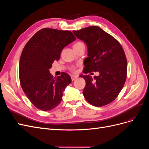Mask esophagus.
<instances>
[{
    "label": "esophagus",
    "mask_w": 149,
    "mask_h": 149,
    "mask_svg": "<svg viewBox=\"0 0 149 149\" xmlns=\"http://www.w3.org/2000/svg\"><path fill=\"white\" fill-rule=\"evenodd\" d=\"M71 80H72V81H74V80H75V79H76L78 78V76H77L72 75V76H71Z\"/></svg>",
    "instance_id": "1"
}]
</instances>
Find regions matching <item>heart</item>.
Masks as SVG:
<instances>
[{
	"label": "heart",
	"instance_id": "b5f03b06",
	"mask_svg": "<svg viewBox=\"0 0 149 149\" xmlns=\"http://www.w3.org/2000/svg\"><path fill=\"white\" fill-rule=\"evenodd\" d=\"M82 44H83V43L82 42H76V43H74V44L73 48L76 47H78V46L81 45H82ZM75 68H76V67H75V66H71V71H74V70H75Z\"/></svg>",
	"mask_w": 149,
	"mask_h": 149
}]
</instances>
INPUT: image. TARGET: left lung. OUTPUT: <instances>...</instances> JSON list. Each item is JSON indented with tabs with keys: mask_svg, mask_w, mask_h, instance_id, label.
<instances>
[{
	"mask_svg": "<svg viewBox=\"0 0 149 149\" xmlns=\"http://www.w3.org/2000/svg\"><path fill=\"white\" fill-rule=\"evenodd\" d=\"M88 47L84 61V73L98 71L93 78L83 75L86 81L83 96L89 104L96 107L108 104L118 97L127 77V63L120 43L97 26L73 31Z\"/></svg>",
	"mask_w": 149,
	"mask_h": 149,
	"instance_id": "obj_1",
	"label": "left lung"
}]
</instances>
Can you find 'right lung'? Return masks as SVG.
<instances>
[{
    "mask_svg": "<svg viewBox=\"0 0 149 149\" xmlns=\"http://www.w3.org/2000/svg\"><path fill=\"white\" fill-rule=\"evenodd\" d=\"M76 40L70 31L44 28L26 43L19 63L21 87L37 109L51 111L61 102L65 89L71 83L70 76L63 72L56 78L49 69L61 52Z\"/></svg>",
    "mask_w": 149,
    "mask_h": 149,
    "instance_id": "obj_1",
    "label": "right lung"
}]
</instances>
